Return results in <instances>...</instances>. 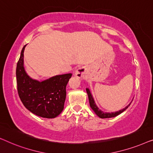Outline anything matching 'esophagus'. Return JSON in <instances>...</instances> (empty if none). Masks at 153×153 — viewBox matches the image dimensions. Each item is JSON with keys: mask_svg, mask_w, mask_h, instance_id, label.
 <instances>
[{"mask_svg": "<svg viewBox=\"0 0 153 153\" xmlns=\"http://www.w3.org/2000/svg\"><path fill=\"white\" fill-rule=\"evenodd\" d=\"M85 72V70L84 68H79L77 69V70L75 71L74 74L75 76L78 77V78H81V77L83 76V74H84Z\"/></svg>", "mask_w": 153, "mask_h": 153, "instance_id": "1", "label": "esophagus"}]
</instances>
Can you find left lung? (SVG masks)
I'll list each match as a JSON object with an SVG mask.
<instances>
[{"instance_id": "8db88e82", "label": "left lung", "mask_w": 153, "mask_h": 153, "mask_svg": "<svg viewBox=\"0 0 153 153\" xmlns=\"http://www.w3.org/2000/svg\"><path fill=\"white\" fill-rule=\"evenodd\" d=\"M86 92H87L88 96L90 106H91V108L94 111V112L95 113V114L97 115L98 117H100V118H114V117H116L118 116V115L120 114L121 113H123L124 111L126 110L131 104V103L129 104L128 105H127V106H125L124 108L119 110V111H118L111 112V113L104 112V111H102L100 110V108L97 107V106L96 105L95 100H94L93 95H92V94L91 93V91H90L89 88H86Z\"/></svg>"}]
</instances>
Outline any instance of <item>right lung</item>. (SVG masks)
I'll list each match as a JSON object with an SVG mask.
<instances>
[{
    "label": "right lung",
    "instance_id": "add662e5",
    "mask_svg": "<svg viewBox=\"0 0 153 153\" xmlns=\"http://www.w3.org/2000/svg\"><path fill=\"white\" fill-rule=\"evenodd\" d=\"M25 45L16 65L17 91L21 101L31 113L42 118H54L64 108L66 85L72 74L56 75L39 81L30 77L24 66Z\"/></svg>",
    "mask_w": 153,
    "mask_h": 153
}]
</instances>
